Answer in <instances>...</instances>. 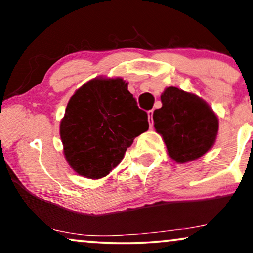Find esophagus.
I'll use <instances>...</instances> for the list:
<instances>
[{
  "mask_svg": "<svg viewBox=\"0 0 253 253\" xmlns=\"http://www.w3.org/2000/svg\"><path fill=\"white\" fill-rule=\"evenodd\" d=\"M153 114H154V110L148 111V121H149V126H150V128H151V127H153V125H154Z\"/></svg>",
  "mask_w": 253,
  "mask_h": 253,
  "instance_id": "34e87169",
  "label": "esophagus"
}]
</instances>
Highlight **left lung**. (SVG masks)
<instances>
[{"instance_id": "1", "label": "left lung", "mask_w": 253, "mask_h": 253, "mask_svg": "<svg viewBox=\"0 0 253 253\" xmlns=\"http://www.w3.org/2000/svg\"><path fill=\"white\" fill-rule=\"evenodd\" d=\"M162 107L154 111V127L163 137L174 161L197 160L215 142L218 120L199 97L178 87H167L161 96Z\"/></svg>"}]
</instances>
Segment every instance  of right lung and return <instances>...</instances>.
Wrapping results in <instances>:
<instances>
[{"label":"right lung","instance_id":"obj_1","mask_svg":"<svg viewBox=\"0 0 253 253\" xmlns=\"http://www.w3.org/2000/svg\"><path fill=\"white\" fill-rule=\"evenodd\" d=\"M149 128L148 114L121 79H95L75 92L60 125L66 160L81 176L99 179Z\"/></svg>","mask_w":253,"mask_h":253}]
</instances>
